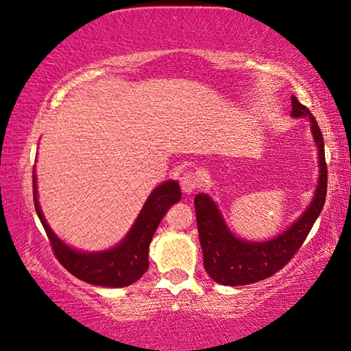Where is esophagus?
I'll return each instance as SVG.
<instances>
[{
  "instance_id": "34e87169",
  "label": "esophagus",
  "mask_w": 351,
  "mask_h": 351,
  "mask_svg": "<svg viewBox=\"0 0 351 351\" xmlns=\"http://www.w3.org/2000/svg\"><path fill=\"white\" fill-rule=\"evenodd\" d=\"M181 189L187 195H191L197 191L198 187V182H200V178H198L195 173H184L181 176Z\"/></svg>"
}]
</instances>
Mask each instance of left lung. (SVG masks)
Listing matches in <instances>:
<instances>
[{"label": "left lung", "instance_id": "left-lung-1", "mask_svg": "<svg viewBox=\"0 0 351 351\" xmlns=\"http://www.w3.org/2000/svg\"><path fill=\"white\" fill-rule=\"evenodd\" d=\"M291 117L309 118L313 142L318 151V184L306 211L268 241H247L230 232L217 203L208 193H198L195 205L198 237L203 252V265L213 280L221 285H249L276 274L289 263L304 243L311 228L320 216L326 198L328 169L322 130L309 112L295 96H291Z\"/></svg>", "mask_w": 351, "mask_h": 351}]
</instances>
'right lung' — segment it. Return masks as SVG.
Segmentation results:
<instances>
[{
	"mask_svg": "<svg viewBox=\"0 0 351 351\" xmlns=\"http://www.w3.org/2000/svg\"><path fill=\"white\" fill-rule=\"evenodd\" d=\"M33 193L36 213L45 228L55 257L58 258L60 263L80 280L91 285L108 287V289L128 287L137 282L146 273L149 266V243L154 237L156 228L170 206L181 200V189L178 181L169 180L162 182L149 193L134 226L114 247L101 250V252H83V250H77L61 241L47 223L38 202V184H36L34 170Z\"/></svg>",
	"mask_w": 351,
	"mask_h": 351,
	"instance_id": "1",
	"label": "right lung"
}]
</instances>
